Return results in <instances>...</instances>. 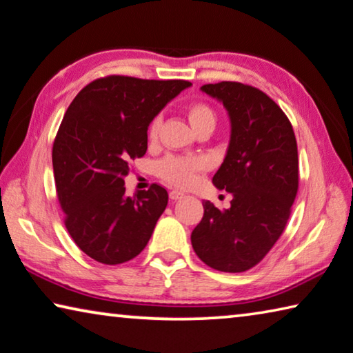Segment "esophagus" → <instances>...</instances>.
I'll return each mask as SVG.
<instances>
[{
	"mask_svg": "<svg viewBox=\"0 0 353 353\" xmlns=\"http://www.w3.org/2000/svg\"><path fill=\"white\" fill-rule=\"evenodd\" d=\"M170 198H171L172 201L182 199V198H183V193H182V192H177V190H171V192H170Z\"/></svg>",
	"mask_w": 353,
	"mask_h": 353,
	"instance_id": "1",
	"label": "esophagus"
}]
</instances>
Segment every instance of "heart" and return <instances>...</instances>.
Returning <instances> with one entry per match:
<instances>
[{"label":"heart","mask_w":353,"mask_h":353,"mask_svg":"<svg viewBox=\"0 0 353 353\" xmlns=\"http://www.w3.org/2000/svg\"><path fill=\"white\" fill-rule=\"evenodd\" d=\"M190 125L193 130L203 127L210 125L215 127V113L209 105L205 103H193L187 111ZM160 127V117L150 122L149 127V138L155 139L159 135ZM204 170V161L198 159V157H181V155H166L157 163V174H159L165 182L171 183L176 187H188L192 185L194 179H196L198 172Z\"/></svg>","instance_id":"b5f03b06"}]
</instances>
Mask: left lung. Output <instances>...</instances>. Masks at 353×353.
I'll list each match as a JSON object with an SVG mask.
<instances>
[{"instance_id": "left-lung-1", "label": "left lung", "mask_w": 353, "mask_h": 353, "mask_svg": "<svg viewBox=\"0 0 353 353\" xmlns=\"http://www.w3.org/2000/svg\"><path fill=\"white\" fill-rule=\"evenodd\" d=\"M220 100L231 121V139L214 185L232 193L231 207L204 201V216L192 232L201 261L240 273L264 259L286 228L299 190V152L284 111L257 88L237 81L201 86Z\"/></svg>"}]
</instances>
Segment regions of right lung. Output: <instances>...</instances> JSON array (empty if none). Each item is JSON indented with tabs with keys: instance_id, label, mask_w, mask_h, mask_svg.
I'll list each match as a JSON object with an SVG mask.
<instances>
[{
	"instance_id": "add662e5",
	"label": "right lung",
	"mask_w": 353,
	"mask_h": 353,
	"mask_svg": "<svg viewBox=\"0 0 353 353\" xmlns=\"http://www.w3.org/2000/svg\"><path fill=\"white\" fill-rule=\"evenodd\" d=\"M185 80L110 75L77 94L53 143L56 193L77 247L106 265L122 264L146 247L168 204L152 183L125 196L130 161L148 150V127Z\"/></svg>"
}]
</instances>
